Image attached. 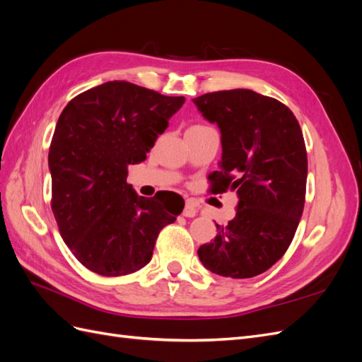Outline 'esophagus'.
<instances>
[{
    "instance_id": "1",
    "label": "esophagus",
    "mask_w": 362,
    "mask_h": 362,
    "mask_svg": "<svg viewBox=\"0 0 362 362\" xmlns=\"http://www.w3.org/2000/svg\"><path fill=\"white\" fill-rule=\"evenodd\" d=\"M196 214H198V210L192 205V204H185L184 210H182V216L185 217H194Z\"/></svg>"
}]
</instances>
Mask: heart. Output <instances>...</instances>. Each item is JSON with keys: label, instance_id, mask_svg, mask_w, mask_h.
Listing matches in <instances>:
<instances>
[{"label": "heart", "instance_id": "obj_1", "mask_svg": "<svg viewBox=\"0 0 362 362\" xmlns=\"http://www.w3.org/2000/svg\"><path fill=\"white\" fill-rule=\"evenodd\" d=\"M196 127H204V125H194V127H192V128H196Z\"/></svg>", "mask_w": 362, "mask_h": 362}]
</instances>
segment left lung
Wrapping results in <instances>:
<instances>
[{
	"mask_svg": "<svg viewBox=\"0 0 362 362\" xmlns=\"http://www.w3.org/2000/svg\"><path fill=\"white\" fill-rule=\"evenodd\" d=\"M193 103L222 134L213 190L238 196L235 217L216 225L199 259L216 275L254 278L286 254L302 217L308 158L300 125L287 105L249 89L205 93Z\"/></svg>",
	"mask_w": 362,
	"mask_h": 362,
	"instance_id": "8db88e82",
	"label": "left lung"
}]
</instances>
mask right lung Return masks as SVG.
I'll return each mask as SVG.
<instances>
[{"label": "right lung", "mask_w": 362, "mask_h": 362, "mask_svg": "<svg viewBox=\"0 0 362 362\" xmlns=\"http://www.w3.org/2000/svg\"><path fill=\"white\" fill-rule=\"evenodd\" d=\"M185 101L128 81L76 95L51 140V208L60 235L84 267L122 276L145 267L161 229L182 210L144 198L127 182L128 166L149 149Z\"/></svg>", "instance_id": "obj_1"}]
</instances>
